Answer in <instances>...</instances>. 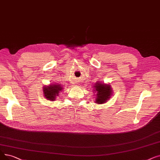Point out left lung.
<instances>
[{
  "label": "left lung",
  "instance_id": "left-lung-1",
  "mask_svg": "<svg viewBox=\"0 0 160 160\" xmlns=\"http://www.w3.org/2000/svg\"><path fill=\"white\" fill-rule=\"evenodd\" d=\"M95 92H97V98L95 102L97 104L105 102L109 98L112 92V88L109 85H105L97 83L95 85Z\"/></svg>",
  "mask_w": 160,
  "mask_h": 160
}]
</instances>
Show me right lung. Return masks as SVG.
Segmentation results:
<instances>
[{
  "label": "right lung",
  "instance_id": "add662e5",
  "mask_svg": "<svg viewBox=\"0 0 160 160\" xmlns=\"http://www.w3.org/2000/svg\"><path fill=\"white\" fill-rule=\"evenodd\" d=\"M62 86L59 84L51 85L44 88V93L47 99L53 101L56 98V96L59 95V93L61 91Z\"/></svg>",
  "mask_w": 160,
  "mask_h": 160
}]
</instances>
